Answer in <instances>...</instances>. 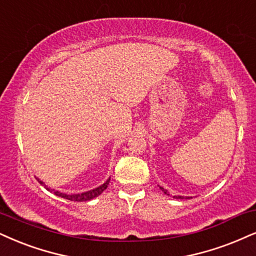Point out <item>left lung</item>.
<instances>
[{
  "label": "left lung",
  "instance_id": "obj_1",
  "mask_svg": "<svg viewBox=\"0 0 256 256\" xmlns=\"http://www.w3.org/2000/svg\"><path fill=\"white\" fill-rule=\"evenodd\" d=\"M158 186H159L160 190H162L164 194H167V196H170V192L167 191L166 188H164L162 186H160V185H158ZM173 198H176V200H184V198H185V200H188V198H192V197H184V196H174V197H173Z\"/></svg>",
  "mask_w": 256,
  "mask_h": 256
}]
</instances>
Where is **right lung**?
<instances>
[{
	"instance_id": "1",
	"label": "right lung",
	"mask_w": 256,
	"mask_h": 256,
	"mask_svg": "<svg viewBox=\"0 0 256 256\" xmlns=\"http://www.w3.org/2000/svg\"><path fill=\"white\" fill-rule=\"evenodd\" d=\"M38 182H39L40 184L42 185L47 191L52 192V194L58 196V197L65 198V200H72V202H86V200H94V198L98 197V196L102 194V192L106 190V188H108L109 182H110V176L108 179H106V182H103V184L98 186V188H92V190L82 192V194H64V192L56 191V190H54V188H48V186H47L42 180H40V179H38Z\"/></svg>"
}]
</instances>
